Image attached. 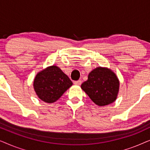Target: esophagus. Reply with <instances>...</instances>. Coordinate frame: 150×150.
Wrapping results in <instances>:
<instances>
[{"label":"esophagus","instance_id":"34e87169","mask_svg":"<svg viewBox=\"0 0 150 150\" xmlns=\"http://www.w3.org/2000/svg\"><path fill=\"white\" fill-rule=\"evenodd\" d=\"M81 83H82V81H81V80H79V81H76L74 82V85H81Z\"/></svg>","mask_w":150,"mask_h":150}]
</instances>
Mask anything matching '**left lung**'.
<instances>
[{"instance_id": "8db88e82", "label": "left lung", "mask_w": 150, "mask_h": 150, "mask_svg": "<svg viewBox=\"0 0 150 150\" xmlns=\"http://www.w3.org/2000/svg\"><path fill=\"white\" fill-rule=\"evenodd\" d=\"M120 82L114 72L104 67H97L89 74L81 88L98 106L108 105L116 100Z\"/></svg>"}]
</instances>
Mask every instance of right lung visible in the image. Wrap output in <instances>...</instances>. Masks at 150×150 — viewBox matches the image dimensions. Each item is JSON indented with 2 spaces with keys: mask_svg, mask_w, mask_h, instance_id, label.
I'll return each mask as SVG.
<instances>
[{
  "mask_svg": "<svg viewBox=\"0 0 150 150\" xmlns=\"http://www.w3.org/2000/svg\"><path fill=\"white\" fill-rule=\"evenodd\" d=\"M71 85L72 82L69 77L55 65L39 72L33 83L37 95L47 103L57 101Z\"/></svg>",
  "mask_w": 150,
  "mask_h": 150,
  "instance_id": "right-lung-1",
  "label": "right lung"
}]
</instances>
